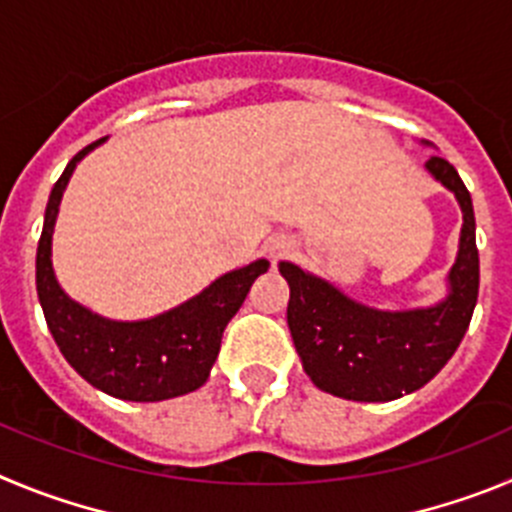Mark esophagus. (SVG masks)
Instances as JSON below:
<instances>
[{"mask_svg": "<svg viewBox=\"0 0 512 512\" xmlns=\"http://www.w3.org/2000/svg\"><path fill=\"white\" fill-rule=\"evenodd\" d=\"M296 252V242L288 237H275L270 239V245H267V255H270V260H283V257L293 255Z\"/></svg>", "mask_w": 512, "mask_h": 512, "instance_id": "1", "label": "esophagus"}]
</instances>
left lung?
<instances>
[{
  "mask_svg": "<svg viewBox=\"0 0 512 512\" xmlns=\"http://www.w3.org/2000/svg\"><path fill=\"white\" fill-rule=\"evenodd\" d=\"M426 170L462 209L457 260L441 301L403 311L365 306L293 262L278 265L290 288V336L303 372L324 393L359 403L403 398L434 380L467 334L480 290L472 196L449 160L431 155Z\"/></svg>",
  "mask_w": 512,
  "mask_h": 512,
  "instance_id": "obj_1",
  "label": "left lung"
}]
</instances>
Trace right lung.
Listing matches in <instances>:
<instances>
[{
    "label": "right lung",
    "mask_w": 512,
    "mask_h": 512,
    "mask_svg": "<svg viewBox=\"0 0 512 512\" xmlns=\"http://www.w3.org/2000/svg\"><path fill=\"white\" fill-rule=\"evenodd\" d=\"M104 142L107 137L73 155L50 191L35 257L38 298L55 344L86 382L112 398L158 403L193 393L209 380L224 329L245 303L257 275L267 273L270 262L255 260L229 270L181 306L150 319H107L73 301L53 270L55 219L76 165Z\"/></svg>",
    "instance_id": "1"
}]
</instances>
